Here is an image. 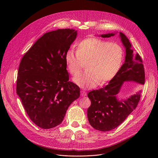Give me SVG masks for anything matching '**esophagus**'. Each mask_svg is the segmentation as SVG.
<instances>
[{"mask_svg": "<svg viewBox=\"0 0 158 158\" xmlns=\"http://www.w3.org/2000/svg\"><path fill=\"white\" fill-rule=\"evenodd\" d=\"M80 93H81V95L82 97H85V96L87 95V92L85 90H81L80 91Z\"/></svg>", "mask_w": 158, "mask_h": 158, "instance_id": "obj_1", "label": "esophagus"}]
</instances>
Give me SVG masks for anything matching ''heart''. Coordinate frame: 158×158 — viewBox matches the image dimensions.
<instances>
[{
	"instance_id": "heart-1",
	"label": "heart",
	"mask_w": 158,
	"mask_h": 158,
	"mask_svg": "<svg viewBox=\"0 0 158 158\" xmlns=\"http://www.w3.org/2000/svg\"><path fill=\"white\" fill-rule=\"evenodd\" d=\"M122 58L123 50L118 44L94 38L81 41L77 45V52L70 49L65 55L69 71L73 76L86 63V69L73 78L75 83L85 89L111 80L120 69Z\"/></svg>"
}]
</instances>
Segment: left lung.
Segmentation results:
<instances>
[{"label": "left lung", "instance_id": "1", "mask_svg": "<svg viewBox=\"0 0 158 158\" xmlns=\"http://www.w3.org/2000/svg\"><path fill=\"white\" fill-rule=\"evenodd\" d=\"M114 33L102 35L103 38L113 36ZM121 41L126 48L125 61L109 84L98 90L88 93L91 105L88 109L90 125L100 131H109L119 126L137 107L142 91L123 101H118L116 95L125 81H134L143 85L145 70L143 61L138 53H135L126 36L120 33Z\"/></svg>", "mask_w": 158, "mask_h": 158}]
</instances>
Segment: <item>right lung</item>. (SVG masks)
Masks as SVG:
<instances>
[{"label": "right lung", "instance_id": "add662e5", "mask_svg": "<svg viewBox=\"0 0 158 158\" xmlns=\"http://www.w3.org/2000/svg\"><path fill=\"white\" fill-rule=\"evenodd\" d=\"M77 35L69 28L45 33L21 60L16 93L30 120L43 129L60 125L80 97V88L69 81L65 60Z\"/></svg>", "mask_w": 158, "mask_h": 158}]
</instances>
